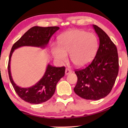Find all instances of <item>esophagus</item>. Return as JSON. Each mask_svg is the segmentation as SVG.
Instances as JSON below:
<instances>
[{
    "label": "esophagus",
    "mask_w": 128,
    "mask_h": 128,
    "mask_svg": "<svg viewBox=\"0 0 128 128\" xmlns=\"http://www.w3.org/2000/svg\"><path fill=\"white\" fill-rule=\"evenodd\" d=\"M72 72V71L70 69H68V68H66V75H68L69 74H70V73H71Z\"/></svg>",
    "instance_id": "1"
}]
</instances>
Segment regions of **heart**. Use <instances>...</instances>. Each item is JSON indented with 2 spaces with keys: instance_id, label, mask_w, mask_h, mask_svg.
I'll use <instances>...</instances> for the list:
<instances>
[{
  "instance_id": "b5f03b06",
  "label": "heart",
  "mask_w": 128,
  "mask_h": 128,
  "mask_svg": "<svg viewBox=\"0 0 128 128\" xmlns=\"http://www.w3.org/2000/svg\"><path fill=\"white\" fill-rule=\"evenodd\" d=\"M58 46H53L52 54L56 61L62 63L70 59L75 66H83L92 61L98 47V40L94 34L82 30H71L62 34Z\"/></svg>"
}]
</instances>
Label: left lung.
Masks as SVG:
<instances>
[{
	"instance_id": "left-lung-1",
	"label": "left lung",
	"mask_w": 128,
	"mask_h": 128,
	"mask_svg": "<svg viewBox=\"0 0 128 128\" xmlns=\"http://www.w3.org/2000/svg\"><path fill=\"white\" fill-rule=\"evenodd\" d=\"M92 27L99 39V46L89 66L75 71L77 82L74 91L81 98L99 100L111 92L118 72V58L115 44L103 30Z\"/></svg>"
}]
</instances>
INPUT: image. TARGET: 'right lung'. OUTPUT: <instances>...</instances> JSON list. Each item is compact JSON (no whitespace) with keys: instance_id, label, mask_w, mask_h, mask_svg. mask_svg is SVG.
<instances>
[{"instance_id":"1","label":"right lung","mask_w":128,"mask_h":128,"mask_svg":"<svg viewBox=\"0 0 128 128\" xmlns=\"http://www.w3.org/2000/svg\"><path fill=\"white\" fill-rule=\"evenodd\" d=\"M60 29L58 26H33L28 30L13 45L10 54L8 70L10 81L15 92L22 100L32 104H40L50 99L55 93L56 86L65 74L64 66L57 68L48 64L41 79L29 88L17 86L12 78L10 72V60L15 50L23 46H31L45 48L53 34Z\"/></svg>"}]
</instances>
